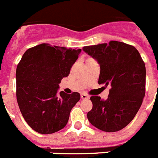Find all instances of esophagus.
<instances>
[{
  "label": "esophagus",
  "instance_id": "1",
  "mask_svg": "<svg viewBox=\"0 0 158 158\" xmlns=\"http://www.w3.org/2000/svg\"><path fill=\"white\" fill-rule=\"evenodd\" d=\"M81 99H88V98H89V97L85 94H81Z\"/></svg>",
  "mask_w": 158,
  "mask_h": 158
}]
</instances>
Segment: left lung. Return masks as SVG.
<instances>
[{"label": "left lung", "mask_w": 158, "mask_h": 158, "mask_svg": "<svg viewBox=\"0 0 158 158\" xmlns=\"http://www.w3.org/2000/svg\"><path fill=\"white\" fill-rule=\"evenodd\" d=\"M101 68L98 84L110 85L106 100L92 96L89 121L105 132H117L134 118L145 94V65L135 47L120 41L83 47Z\"/></svg>", "instance_id": "obj_1"}]
</instances>
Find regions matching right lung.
I'll list each match as a JSON object with an SVG mask.
<instances>
[{
    "instance_id": "1",
    "label": "right lung",
    "mask_w": 158,
    "mask_h": 158,
    "mask_svg": "<svg viewBox=\"0 0 158 158\" xmlns=\"http://www.w3.org/2000/svg\"><path fill=\"white\" fill-rule=\"evenodd\" d=\"M81 52L44 43L29 48L21 57L16 72L17 103L25 121L37 133H53L68 123L81 96L58 93L59 84Z\"/></svg>"
}]
</instances>
